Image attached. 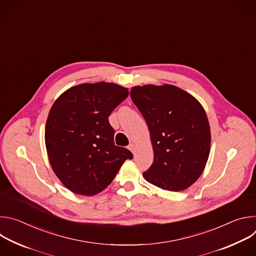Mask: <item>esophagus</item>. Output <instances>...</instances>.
Wrapping results in <instances>:
<instances>
[{"label": "esophagus", "mask_w": 256, "mask_h": 256, "mask_svg": "<svg viewBox=\"0 0 256 256\" xmlns=\"http://www.w3.org/2000/svg\"><path fill=\"white\" fill-rule=\"evenodd\" d=\"M128 150H130L132 154H134V150H136L134 144H128Z\"/></svg>", "instance_id": "obj_1"}]
</instances>
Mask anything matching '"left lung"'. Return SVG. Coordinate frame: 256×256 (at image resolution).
I'll list each match as a JSON object with an SVG mask.
<instances>
[{
  "mask_svg": "<svg viewBox=\"0 0 256 256\" xmlns=\"http://www.w3.org/2000/svg\"><path fill=\"white\" fill-rule=\"evenodd\" d=\"M130 97L148 124L154 151V162L144 178L164 190L188 188L204 172L210 150L202 105L169 84L134 86Z\"/></svg>",
  "mask_w": 256,
  "mask_h": 256,
  "instance_id": "left-lung-1",
  "label": "left lung"
}]
</instances>
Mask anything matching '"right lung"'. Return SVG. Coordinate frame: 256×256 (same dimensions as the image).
<instances>
[{
  "label": "right lung",
  "mask_w": 256,
  "mask_h": 256,
  "mask_svg": "<svg viewBox=\"0 0 256 256\" xmlns=\"http://www.w3.org/2000/svg\"><path fill=\"white\" fill-rule=\"evenodd\" d=\"M128 96V88L114 83H84L66 90L52 104L46 124V152L54 172L72 192L99 194L132 158L114 144L108 122Z\"/></svg>",
  "instance_id": "obj_1"
}]
</instances>
